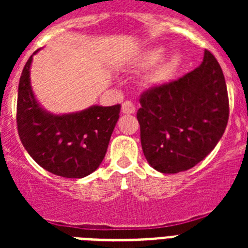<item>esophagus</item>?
<instances>
[{
	"instance_id": "esophagus-1",
	"label": "esophagus",
	"mask_w": 248,
	"mask_h": 248,
	"mask_svg": "<svg viewBox=\"0 0 248 248\" xmlns=\"http://www.w3.org/2000/svg\"><path fill=\"white\" fill-rule=\"evenodd\" d=\"M122 111L124 114H134L135 113V105L131 102L126 100V102L123 103L122 105Z\"/></svg>"
}]
</instances>
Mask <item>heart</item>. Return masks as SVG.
Returning <instances> with one entry per match:
<instances>
[{
  "mask_svg": "<svg viewBox=\"0 0 248 248\" xmlns=\"http://www.w3.org/2000/svg\"><path fill=\"white\" fill-rule=\"evenodd\" d=\"M165 53V48H153V49L148 50L140 61V67L143 68H153L157 64H159L150 74L151 82L155 83V84H163V83H166L168 80L171 79L180 67L181 61H183L180 53H172L166 57L163 61Z\"/></svg>",
  "mask_w": 248,
  "mask_h": 248,
  "instance_id": "obj_1",
  "label": "heart"
}]
</instances>
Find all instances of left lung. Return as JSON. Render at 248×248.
<instances>
[{"mask_svg":"<svg viewBox=\"0 0 248 248\" xmlns=\"http://www.w3.org/2000/svg\"><path fill=\"white\" fill-rule=\"evenodd\" d=\"M141 148L163 174L194 168L214 150L229 120V95L220 64L210 50L196 69L156 85L140 97Z\"/></svg>","mask_w":248,"mask_h":248,"instance_id":"left-lung-1","label":"left lung"}]
</instances>
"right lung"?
<instances>
[{
	"instance_id": "add662e5",
	"label": "right lung",
	"mask_w": 248,
	"mask_h": 248,
	"mask_svg": "<svg viewBox=\"0 0 248 248\" xmlns=\"http://www.w3.org/2000/svg\"><path fill=\"white\" fill-rule=\"evenodd\" d=\"M38 52V50H37ZM26 63L18 84L17 129L32 159L47 171L69 179L92 174L103 161L111 133L119 119L120 104L93 105L78 113H48L32 92Z\"/></svg>"
}]
</instances>
